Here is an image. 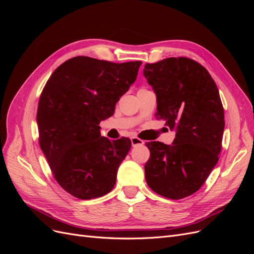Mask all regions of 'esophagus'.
I'll return each mask as SVG.
<instances>
[{
  "label": "esophagus",
  "mask_w": 254,
  "mask_h": 254,
  "mask_svg": "<svg viewBox=\"0 0 254 254\" xmlns=\"http://www.w3.org/2000/svg\"><path fill=\"white\" fill-rule=\"evenodd\" d=\"M131 144H132V146L143 145V144H144V141L141 140V139H139V137H136V136H132V137H131Z\"/></svg>",
  "instance_id": "1"
}]
</instances>
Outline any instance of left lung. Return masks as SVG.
I'll return each mask as SVG.
<instances>
[{"mask_svg":"<svg viewBox=\"0 0 254 254\" xmlns=\"http://www.w3.org/2000/svg\"><path fill=\"white\" fill-rule=\"evenodd\" d=\"M145 78L157 95L158 120L176 129L172 145L146 144L145 178L157 194L178 200L202 187L217 164L225 128L224 107L206 68L187 57L146 64Z\"/></svg>","mask_w":254,"mask_h":254,"instance_id":"1","label":"left lung"}]
</instances>
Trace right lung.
Wrapping results in <instances>:
<instances>
[{
  "instance_id": "add662e5",
  "label": "right lung",
  "mask_w": 254,
  "mask_h": 254,
  "mask_svg": "<svg viewBox=\"0 0 254 254\" xmlns=\"http://www.w3.org/2000/svg\"><path fill=\"white\" fill-rule=\"evenodd\" d=\"M141 64L77 56L60 64L45 83L37 111L39 144L53 177L72 196L88 200L113 189L131 141L101 136L98 125L113 114Z\"/></svg>"
}]
</instances>
